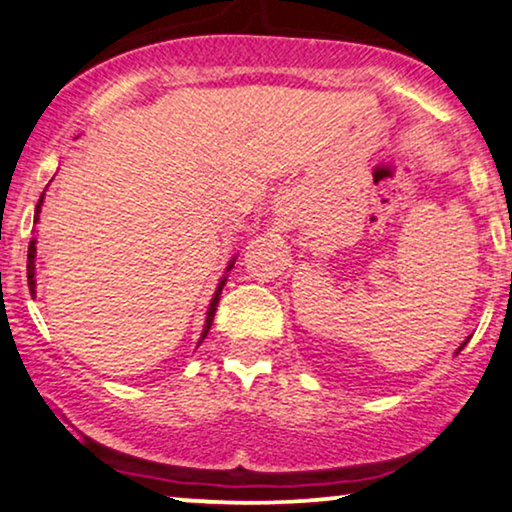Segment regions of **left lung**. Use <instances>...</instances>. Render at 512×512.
I'll return each instance as SVG.
<instances>
[{
  "label": "left lung",
  "instance_id": "left-lung-1",
  "mask_svg": "<svg viewBox=\"0 0 512 512\" xmlns=\"http://www.w3.org/2000/svg\"><path fill=\"white\" fill-rule=\"evenodd\" d=\"M463 347H465V342H463V345H461V347H458V352H461V349H463Z\"/></svg>",
  "mask_w": 512,
  "mask_h": 512
}]
</instances>
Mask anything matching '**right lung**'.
I'll list each match as a JSON object with an SVG mask.
<instances>
[{"label": "right lung", "instance_id": "1", "mask_svg": "<svg viewBox=\"0 0 512 512\" xmlns=\"http://www.w3.org/2000/svg\"><path fill=\"white\" fill-rule=\"evenodd\" d=\"M42 196H44V193H42ZM40 212H42V198H40V203H37V208H35V222H37V219H40ZM35 252H37L35 250V241H30V245H28V286H30V293H35ZM231 267H234V264H229V269ZM224 283H226V278H222V283H219V286H217L215 297H212L210 309H208V319H205V331H203V338H200V340H205V335H208V331H210Z\"/></svg>", "mask_w": 512, "mask_h": 512}]
</instances>
